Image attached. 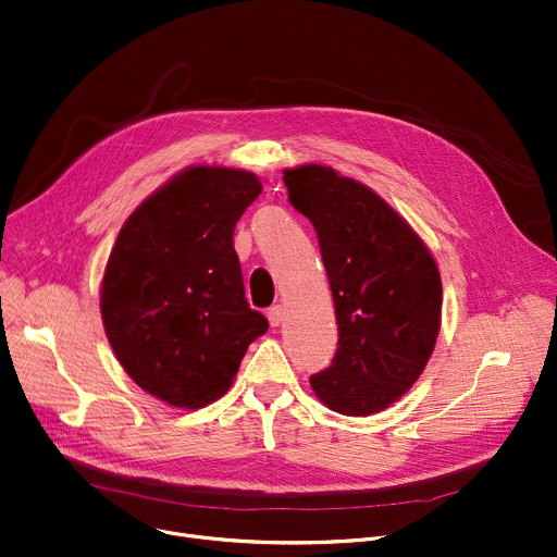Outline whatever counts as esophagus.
<instances>
[{"label":"esophagus","instance_id":"1","mask_svg":"<svg viewBox=\"0 0 557 557\" xmlns=\"http://www.w3.org/2000/svg\"><path fill=\"white\" fill-rule=\"evenodd\" d=\"M283 319H285V306H274L268 310V321L272 327H278L283 323Z\"/></svg>","mask_w":557,"mask_h":557}]
</instances>
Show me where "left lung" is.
<instances>
[{
    "mask_svg": "<svg viewBox=\"0 0 557 557\" xmlns=\"http://www.w3.org/2000/svg\"><path fill=\"white\" fill-rule=\"evenodd\" d=\"M317 230L338 325L332 366L310 376L321 404L368 417L421 376L442 327V276L410 223L368 185L325 164L283 171Z\"/></svg>",
    "mask_w": 557,
    "mask_h": 557,
    "instance_id": "left-lung-1",
    "label": "left lung"
}]
</instances>
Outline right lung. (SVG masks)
<instances>
[{"label": "right lung", "mask_w": 557, "mask_h": 557, "mask_svg": "<svg viewBox=\"0 0 557 557\" xmlns=\"http://www.w3.org/2000/svg\"><path fill=\"white\" fill-rule=\"evenodd\" d=\"M263 185L245 169L194 164L124 221L100 285L115 359L156 399L187 410L223 397L268 319L247 306L234 227Z\"/></svg>", "instance_id": "obj_1"}]
</instances>
